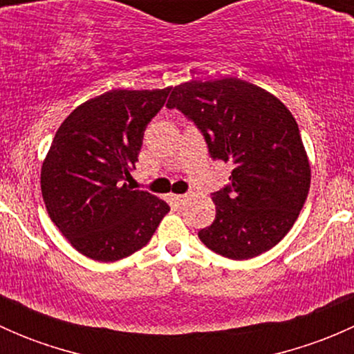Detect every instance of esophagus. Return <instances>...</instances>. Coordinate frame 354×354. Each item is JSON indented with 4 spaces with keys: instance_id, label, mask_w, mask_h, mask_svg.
<instances>
[{
    "instance_id": "esophagus-1",
    "label": "esophagus",
    "mask_w": 354,
    "mask_h": 354,
    "mask_svg": "<svg viewBox=\"0 0 354 354\" xmlns=\"http://www.w3.org/2000/svg\"><path fill=\"white\" fill-rule=\"evenodd\" d=\"M187 198H188V195H174V200H176L178 205H183V203L187 202Z\"/></svg>"
}]
</instances>
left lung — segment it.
<instances>
[{
	"label": "left lung",
	"instance_id": "1",
	"mask_svg": "<svg viewBox=\"0 0 354 354\" xmlns=\"http://www.w3.org/2000/svg\"><path fill=\"white\" fill-rule=\"evenodd\" d=\"M166 106L194 121L212 159L234 166L230 185L212 194L216 219L198 231L200 241L233 260L279 243L310 190L308 157L286 106L233 77L176 85Z\"/></svg>",
	"mask_w": 354,
	"mask_h": 354
}]
</instances>
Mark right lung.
<instances>
[{"label":"right lung","mask_w":354,"mask_h":354,"mask_svg":"<svg viewBox=\"0 0 354 354\" xmlns=\"http://www.w3.org/2000/svg\"><path fill=\"white\" fill-rule=\"evenodd\" d=\"M169 88L111 91L84 102L56 131L41 169L49 217L82 255L116 262L149 243L164 200L127 185L149 121Z\"/></svg>","instance_id":"add662e5"}]
</instances>
